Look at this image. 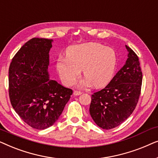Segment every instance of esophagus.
<instances>
[{"instance_id":"34e87169","label":"esophagus","mask_w":158,"mask_h":158,"mask_svg":"<svg viewBox=\"0 0 158 158\" xmlns=\"http://www.w3.org/2000/svg\"><path fill=\"white\" fill-rule=\"evenodd\" d=\"M82 93L80 91H77V90H74V91H73V95H74V96H80V95Z\"/></svg>"}]
</instances>
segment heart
Listing matches in <instances>:
<instances>
[{
  "label": "heart",
  "mask_w": 158,
  "mask_h": 158,
  "mask_svg": "<svg viewBox=\"0 0 158 158\" xmlns=\"http://www.w3.org/2000/svg\"><path fill=\"white\" fill-rule=\"evenodd\" d=\"M116 64L117 58L113 49L99 43L89 42L69 47L66 57L58 58L56 67L65 85H73L83 70L85 78L79 84L80 87L93 85L99 88L111 82Z\"/></svg>",
  "instance_id": "b5f03b06"
}]
</instances>
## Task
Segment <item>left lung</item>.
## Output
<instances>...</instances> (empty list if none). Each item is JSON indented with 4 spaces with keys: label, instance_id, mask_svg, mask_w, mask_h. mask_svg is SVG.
I'll list each match as a JSON object with an SVG mask.
<instances>
[{
    "label": "left lung",
    "instance_id": "obj_1",
    "mask_svg": "<svg viewBox=\"0 0 158 158\" xmlns=\"http://www.w3.org/2000/svg\"><path fill=\"white\" fill-rule=\"evenodd\" d=\"M126 48L128 58L124 65L103 89L91 96L90 114L103 129L115 128L128 118L140 96L142 73L139 58L127 45Z\"/></svg>",
    "mask_w": 158,
    "mask_h": 158
}]
</instances>
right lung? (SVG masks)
Here are the masks:
<instances>
[{"mask_svg":"<svg viewBox=\"0 0 158 158\" xmlns=\"http://www.w3.org/2000/svg\"><path fill=\"white\" fill-rule=\"evenodd\" d=\"M52 40L32 38L19 49L8 70L9 97L15 111L32 128L55 124L73 90L49 79L48 66Z\"/></svg>","mask_w":158,"mask_h":158,"instance_id":"obj_1","label":"right lung"}]
</instances>
